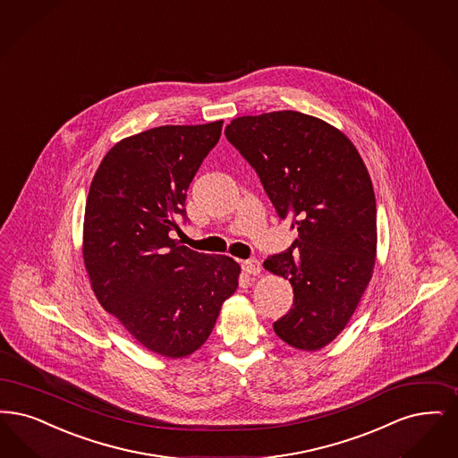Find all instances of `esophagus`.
<instances>
[{
	"mask_svg": "<svg viewBox=\"0 0 458 458\" xmlns=\"http://www.w3.org/2000/svg\"><path fill=\"white\" fill-rule=\"evenodd\" d=\"M242 269H243V273H247V275L257 276L260 273V262L257 260V259H247V260H243L242 262Z\"/></svg>",
	"mask_w": 458,
	"mask_h": 458,
	"instance_id": "1",
	"label": "esophagus"
}]
</instances>
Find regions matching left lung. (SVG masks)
<instances>
[{
  "label": "left lung",
  "instance_id": "1",
  "mask_svg": "<svg viewBox=\"0 0 458 458\" xmlns=\"http://www.w3.org/2000/svg\"><path fill=\"white\" fill-rule=\"evenodd\" d=\"M226 140L256 170L298 238L264 267L290 279L293 309L273 324L290 346L324 348L346 327L371 279L377 202L358 149L327 123L294 110L243 115Z\"/></svg>",
  "mask_w": 458,
  "mask_h": 458
}]
</instances>
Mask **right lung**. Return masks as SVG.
<instances>
[{"mask_svg": "<svg viewBox=\"0 0 458 458\" xmlns=\"http://www.w3.org/2000/svg\"><path fill=\"white\" fill-rule=\"evenodd\" d=\"M223 121L160 126L119 141L93 177L83 259L100 305L145 348L182 358L201 348L235 293L240 266L181 245L185 198Z\"/></svg>", "mask_w": 458, "mask_h": 458, "instance_id": "right-lung-1", "label": "right lung"}]
</instances>
